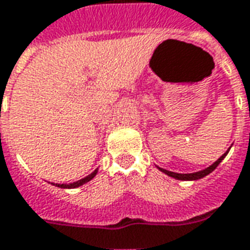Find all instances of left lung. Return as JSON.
I'll list each match as a JSON object with an SVG mask.
<instances>
[{"label": "left lung", "instance_id": "obj_1", "mask_svg": "<svg viewBox=\"0 0 250 250\" xmlns=\"http://www.w3.org/2000/svg\"><path fill=\"white\" fill-rule=\"evenodd\" d=\"M231 148V146H230ZM230 148L226 152H225L224 155L222 156L219 157L218 160L217 162H214L210 167H207L205 168V169H202V171H198V172H192V173H178V172H171V171H168V169H164V168H160V167H157L162 172H164L166 175H168V176H171V178H175V179H178V180H198V179H202V178H205L206 175H208V173H211L215 169V168L218 167V164L222 160H224L225 157H226V155H228V152L230 150Z\"/></svg>", "mask_w": 250, "mask_h": 250}]
</instances>
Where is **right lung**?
<instances>
[{"label": "right lung", "mask_w": 250, "mask_h": 250, "mask_svg": "<svg viewBox=\"0 0 250 250\" xmlns=\"http://www.w3.org/2000/svg\"><path fill=\"white\" fill-rule=\"evenodd\" d=\"M97 172H98V168H97L93 173H90V175H87L86 178L81 179V180H78V182H74V183H70V185H55V186H56V187H60V188H77V187H79V186H83L84 183L90 182V180L97 175ZM52 185H54V183H52Z\"/></svg>", "instance_id": "obj_1"}]
</instances>
